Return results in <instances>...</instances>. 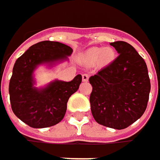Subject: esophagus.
<instances>
[{"instance_id": "34e87169", "label": "esophagus", "mask_w": 160, "mask_h": 160, "mask_svg": "<svg viewBox=\"0 0 160 160\" xmlns=\"http://www.w3.org/2000/svg\"><path fill=\"white\" fill-rule=\"evenodd\" d=\"M88 80H89V75L88 74H82V80L88 81Z\"/></svg>"}]
</instances>
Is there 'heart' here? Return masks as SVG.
I'll return each instance as SVG.
<instances>
[{
	"instance_id": "heart-1",
	"label": "heart",
	"mask_w": 160,
	"mask_h": 160,
	"mask_svg": "<svg viewBox=\"0 0 160 160\" xmlns=\"http://www.w3.org/2000/svg\"><path fill=\"white\" fill-rule=\"evenodd\" d=\"M114 58V52L110 49L92 48L85 53V60L89 64H94L98 60L101 63H108Z\"/></svg>"
}]
</instances>
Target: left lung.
Here are the masks:
<instances>
[{"label": "left lung", "instance_id": "8db88e82", "mask_svg": "<svg viewBox=\"0 0 160 160\" xmlns=\"http://www.w3.org/2000/svg\"><path fill=\"white\" fill-rule=\"evenodd\" d=\"M110 44L119 54L89 79L91 110L97 123L122 130L143 116L151 85L146 64L136 50L121 41Z\"/></svg>", "mask_w": 160, "mask_h": 160}]
</instances>
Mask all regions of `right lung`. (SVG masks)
Segmentation results:
<instances>
[{"label":"right lung","mask_w":160,"mask_h":160,"mask_svg":"<svg viewBox=\"0 0 160 160\" xmlns=\"http://www.w3.org/2000/svg\"><path fill=\"white\" fill-rule=\"evenodd\" d=\"M72 48L58 42H40L16 59L9 82L10 103L14 114L32 128H47L59 123L67 111L68 98L78 91L81 75L69 82L55 80L42 90L33 87L32 73L42 63L66 59Z\"/></svg>","instance_id":"1"}]
</instances>
